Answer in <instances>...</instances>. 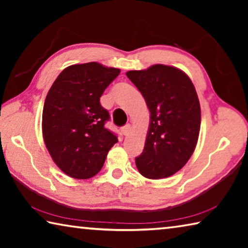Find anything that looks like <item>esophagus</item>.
Masks as SVG:
<instances>
[{
	"label": "esophagus",
	"instance_id": "34e87169",
	"mask_svg": "<svg viewBox=\"0 0 248 248\" xmlns=\"http://www.w3.org/2000/svg\"><path fill=\"white\" fill-rule=\"evenodd\" d=\"M130 131H131V125H130V124H127L121 128V132H123L124 136H128Z\"/></svg>",
	"mask_w": 248,
	"mask_h": 248
}]
</instances>
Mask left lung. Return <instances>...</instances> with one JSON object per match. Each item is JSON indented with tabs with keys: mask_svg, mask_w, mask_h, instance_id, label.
<instances>
[{
	"mask_svg": "<svg viewBox=\"0 0 248 248\" xmlns=\"http://www.w3.org/2000/svg\"><path fill=\"white\" fill-rule=\"evenodd\" d=\"M127 77L150 110L144 149L136 165L146 178L170 177L185 166L198 141L201 110L194 84L182 70L164 64L128 71Z\"/></svg>",
	"mask_w": 248,
	"mask_h": 248,
	"instance_id": "obj_1",
	"label": "left lung"
}]
</instances>
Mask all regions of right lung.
<instances>
[{"mask_svg": "<svg viewBox=\"0 0 248 248\" xmlns=\"http://www.w3.org/2000/svg\"><path fill=\"white\" fill-rule=\"evenodd\" d=\"M119 73L97 62L74 64L50 87L43 110L44 141L53 162L70 177H93L118 142L105 128L109 114L99 99Z\"/></svg>", "mask_w": 248, "mask_h": 248, "instance_id": "right-lung-1", "label": "right lung"}]
</instances>
